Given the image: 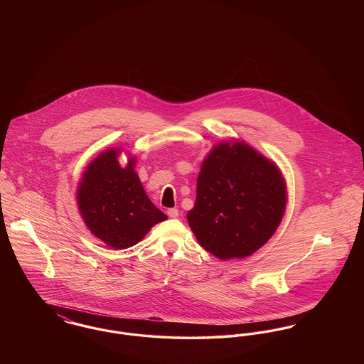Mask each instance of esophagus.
<instances>
[{"label": "esophagus", "instance_id": "obj_1", "mask_svg": "<svg viewBox=\"0 0 364 364\" xmlns=\"http://www.w3.org/2000/svg\"><path fill=\"white\" fill-rule=\"evenodd\" d=\"M168 215H169L171 218L178 217V210H177V208H169V210H168Z\"/></svg>", "mask_w": 364, "mask_h": 364}]
</instances>
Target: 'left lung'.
Wrapping results in <instances>:
<instances>
[{
  "label": "left lung",
  "instance_id": "8db88e82",
  "mask_svg": "<svg viewBox=\"0 0 364 364\" xmlns=\"http://www.w3.org/2000/svg\"><path fill=\"white\" fill-rule=\"evenodd\" d=\"M288 202L277 164L240 139L217 143L202 161L187 214L198 242L221 260L242 259L270 240Z\"/></svg>",
  "mask_w": 364,
  "mask_h": 364
}]
</instances>
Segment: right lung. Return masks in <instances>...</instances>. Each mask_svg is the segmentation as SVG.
I'll return each mask as SVG.
<instances>
[{"mask_svg":"<svg viewBox=\"0 0 364 364\" xmlns=\"http://www.w3.org/2000/svg\"><path fill=\"white\" fill-rule=\"evenodd\" d=\"M122 149H107L87 165L76 203L88 230L114 250L138 244L168 217L153 205L135 171L136 158L122 166Z\"/></svg>","mask_w":364,"mask_h":364,"instance_id":"add662e5","label":"right lung"}]
</instances>
